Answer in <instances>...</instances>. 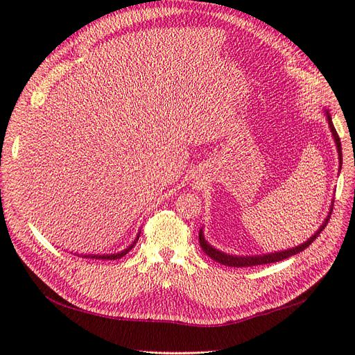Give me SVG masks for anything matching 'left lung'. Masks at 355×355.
<instances>
[{"instance_id": "obj_1", "label": "left lung", "mask_w": 355, "mask_h": 355, "mask_svg": "<svg viewBox=\"0 0 355 355\" xmlns=\"http://www.w3.org/2000/svg\"><path fill=\"white\" fill-rule=\"evenodd\" d=\"M324 115L327 118V124H329V128H331V133L334 136V141L336 144V150H338V159H339V171L340 168H343V148H340V140H339V136L336 133V130L334 127V123H332V118H331V114L327 110H324ZM332 209H334V202L331 205V209H329V214H327L326 219L323 220V224L320 225V228L314 232L311 237L303 243L300 244L297 247H293V248H286V250L284 252H275V253H268V254H257V256H237V254H228V253H224L218 250V248L212 247L211 244L207 243V240L205 239V234H203V228H200L199 231V243H200V247L202 250L211 257L212 260L218 261V263L220 265H225V266H231V268H248V266H256V265H266V263H275V261H279V260H284V259H288L291 257L300 252L306 250V248L316 240L319 237V234L324 230V227L327 225V220H329L331 215H332Z\"/></svg>"}]
</instances>
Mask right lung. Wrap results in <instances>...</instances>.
I'll list each match as a JSON object with an SVG mask.
<instances>
[{
	"mask_svg": "<svg viewBox=\"0 0 355 355\" xmlns=\"http://www.w3.org/2000/svg\"><path fill=\"white\" fill-rule=\"evenodd\" d=\"M139 237H140V232L137 234V237H136V240L131 243L127 248H124L123 252H118V253H112V254H76V256H80V257H86V259H102V260H115V259H121L123 256H125L131 248L135 247V244L137 243V240H139Z\"/></svg>",
	"mask_w": 355,
	"mask_h": 355,
	"instance_id": "1",
	"label": "right lung"
}]
</instances>
